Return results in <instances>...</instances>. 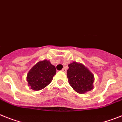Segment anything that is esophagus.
I'll return each instance as SVG.
<instances>
[{
    "label": "esophagus",
    "mask_w": 122,
    "mask_h": 122,
    "mask_svg": "<svg viewBox=\"0 0 122 122\" xmlns=\"http://www.w3.org/2000/svg\"><path fill=\"white\" fill-rule=\"evenodd\" d=\"M62 71H63V72H66V68H63V69H62Z\"/></svg>",
    "instance_id": "esophagus-1"
}]
</instances>
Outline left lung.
<instances>
[{
	"mask_svg": "<svg viewBox=\"0 0 122 122\" xmlns=\"http://www.w3.org/2000/svg\"><path fill=\"white\" fill-rule=\"evenodd\" d=\"M67 77L70 86L79 94H85L94 88L93 74L81 63L72 62L68 65Z\"/></svg>",
	"mask_w": 122,
	"mask_h": 122,
	"instance_id": "obj_1",
	"label": "left lung"
}]
</instances>
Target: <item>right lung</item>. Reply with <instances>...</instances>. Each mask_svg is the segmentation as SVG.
Returning a JSON list of instances; mask_svg holds the SVG:
<instances>
[{"mask_svg":"<svg viewBox=\"0 0 122 122\" xmlns=\"http://www.w3.org/2000/svg\"><path fill=\"white\" fill-rule=\"evenodd\" d=\"M56 71L55 66L51 64L50 61H39L27 74L26 80L28 86L33 91L43 89L52 81Z\"/></svg>","mask_w":122,"mask_h":122,"instance_id":"1","label":"right lung"}]
</instances>
